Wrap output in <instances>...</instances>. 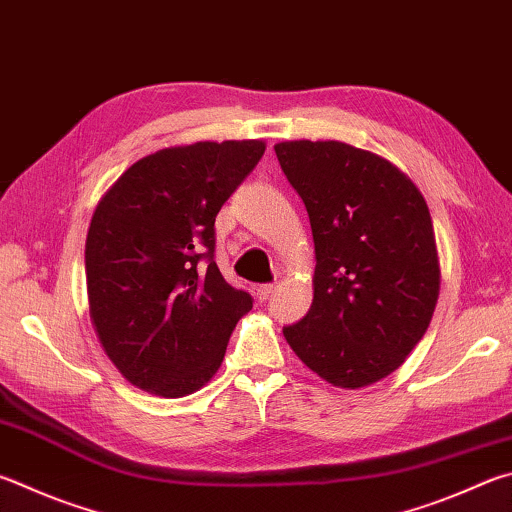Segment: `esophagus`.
I'll return each mask as SVG.
<instances>
[{
	"mask_svg": "<svg viewBox=\"0 0 512 512\" xmlns=\"http://www.w3.org/2000/svg\"><path fill=\"white\" fill-rule=\"evenodd\" d=\"M273 284H262L257 288V297H259V302H266L268 297H271V293H273Z\"/></svg>",
	"mask_w": 512,
	"mask_h": 512,
	"instance_id": "obj_1",
	"label": "esophagus"
}]
</instances>
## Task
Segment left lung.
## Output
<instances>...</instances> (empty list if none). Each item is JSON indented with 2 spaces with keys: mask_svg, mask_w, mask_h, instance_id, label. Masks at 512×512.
Segmentation results:
<instances>
[{
  "mask_svg": "<svg viewBox=\"0 0 512 512\" xmlns=\"http://www.w3.org/2000/svg\"><path fill=\"white\" fill-rule=\"evenodd\" d=\"M309 212L313 302L284 338L306 367L345 389L403 365L439 300L430 210L407 174L340 141L275 145Z\"/></svg>",
  "mask_w": 512,
  "mask_h": 512,
  "instance_id": "1",
  "label": "left lung"
}]
</instances>
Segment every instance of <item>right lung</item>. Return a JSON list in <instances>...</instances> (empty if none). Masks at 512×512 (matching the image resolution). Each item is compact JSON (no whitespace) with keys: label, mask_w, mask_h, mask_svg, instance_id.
<instances>
[{"label":"right lung","mask_w":512,"mask_h":512,"mask_svg":"<svg viewBox=\"0 0 512 512\" xmlns=\"http://www.w3.org/2000/svg\"><path fill=\"white\" fill-rule=\"evenodd\" d=\"M262 141H201L136 161L100 199L85 246L89 315L129 383L163 398L217 374L253 297L215 264V219Z\"/></svg>","instance_id":"right-lung-1"}]
</instances>
